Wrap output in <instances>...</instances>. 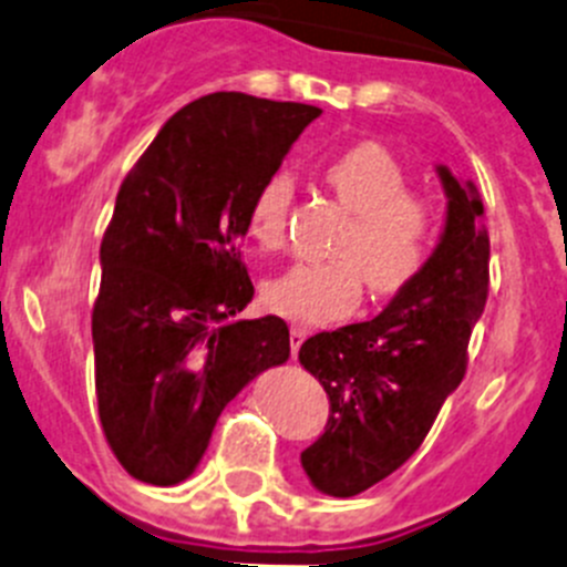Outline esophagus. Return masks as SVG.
I'll list each match as a JSON object with an SVG mask.
<instances>
[{"label": "esophagus", "mask_w": 567, "mask_h": 567, "mask_svg": "<svg viewBox=\"0 0 567 567\" xmlns=\"http://www.w3.org/2000/svg\"><path fill=\"white\" fill-rule=\"evenodd\" d=\"M308 336H310L308 327H299V324L290 327V349H293V355L299 352V347L305 343V338H308Z\"/></svg>", "instance_id": "esophagus-1"}]
</instances>
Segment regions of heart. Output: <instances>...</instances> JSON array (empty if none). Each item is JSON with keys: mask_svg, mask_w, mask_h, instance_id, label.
Returning <instances> with one entry per match:
<instances>
[{"mask_svg": "<svg viewBox=\"0 0 567 567\" xmlns=\"http://www.w3.org/2000/svg\"><path fill=\"white\" fill-rule=\"evenodd\" d=\"M352 226L338 243L332 262H299L262 290L268 310L301 324L341 319L363 296V279L374 296L409 288L436 243V206L409 193V173L383 145L361 142L338 153L324 171ZM293 178L274 173L248 206V231L266 251L282 248Z\"/></svg>", "mask_w": 567, "mask_h": 567, "instance_id": "1", "label": "heart"}]
</instances>
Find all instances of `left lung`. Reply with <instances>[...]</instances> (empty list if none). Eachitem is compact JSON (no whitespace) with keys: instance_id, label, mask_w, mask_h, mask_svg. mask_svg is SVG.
Instances as JSON below:
<instances>
[{"instance_id":"8db88e82","label":"left lung","mask_w":567,"mask_h":567,"mask_svg":"<svg viewBox=\"0 0 567 567\" xmlns=\"http://www.w3.org/2000/svg\"><path fill=\"white\" fill-rule=\"evenodd\" d=\"M447 195L439 246L420 277L372 321L308 338L299 349L330 396L324 433L301 453L310 484L352 498L403 467L467 372V343L489 293V235L473 182L436 167Z\"/></svg>"}]
</instances>
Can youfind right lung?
<instances>
[{
  "mask_svg": "<svg viewBox=\"0 0 567 567\" xmlns=\"http://www.w3.org/2000/svg\"><path fill=\"white\" fill-rule=\"evenodd\" d=\"M321 109L243 92L193 100L164 123L116 193L92 310L103 433L136 481L189 478L220 411L290 355L279 316L240 259L254 195Z\"/></svg>",
  "mask_w": 567,
  "mask_h": 567,
  "instance_id": "1",
  "label": "right lung"
}]
</instances>
